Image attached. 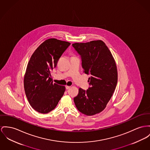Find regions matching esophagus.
<instances>
[{
  "label": "esophagus",
  "instance_id": "34e87169",
  "mask_svg": "<svg viewBox=\"0 0 150 150\" xmlns=\"http://www.w3.org/2000/svg\"><path fill=\"white\" fill-rule=\"evenodd\" d=\"M65 88H66V89H70V86H65Z\"/></svg>",
  "mask_w": 150,
  "mask_h": 150
}]
</instances>
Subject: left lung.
<instances>
[{
  "mask_svg": "<svg viewBox=\"0 0 150 150\" xmlns=\"http://www.w3.org/2000/svg\"><path fill=\"white\" fill-rule=\"evenodd\" d=\"M80 54L83 72L90 74V87L79 89L74 102L79 111L93 115L104 110L112 96L118 81L116 64L110 50L102 40L74 43Z\"/></svg>",
  "mask_w": 150,
  "mask_h": 150,
  "instance_id": "left-lung-1",
  "label": "left lung"
}]
</instances>
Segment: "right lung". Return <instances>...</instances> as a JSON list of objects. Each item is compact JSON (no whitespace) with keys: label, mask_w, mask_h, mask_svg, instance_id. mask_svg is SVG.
Listing matches in <instances>:
<instances>
[{"label":"right lung","mask_w":150,"mask_h":150,"mask_svg":"<svg viewBox=\"0 0 150 150\" xmlns=\"http://www.w3.org/2000/svg\"><path fill=\"white\" fill-rule=\"evenodd\" d=\"M70 45L56 39L44 41L30 57L24 79V87L30 106L34 110L47 114L53 110L63 96L65 87L53 83L51 70Z\"/></svg>","instance_id":"obj_1"}]
</instances>
